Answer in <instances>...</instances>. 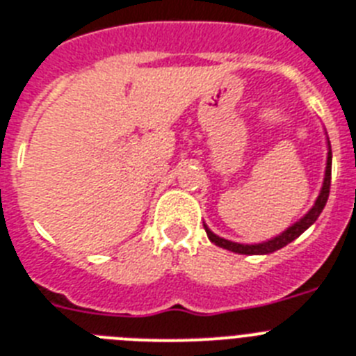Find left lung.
<instances>
[{
  "instance_id": "1",
  "label": "left lung",
  "mask_w": 356,
  "mask_h": 356,
  "mask_svg": "<svg viewBox=\"0 0 356 356\" xmlns=\"http://www.w3.org/2000/svg\"><path fill=\"white\" fill-rule=\"evenodd\" d=\"M327 135V133H325ZM331 163H333V153H331V143H329L327 137V161H325V175H323V183L320 188V193L314 204L309 208V212L300 218L296 223H293L287 230H283L282 234L274 236V238L267 239V241H261V243H236V241H230V239H225L218 234H213L207 223H203L204 230H207L208 239L212 241L213 245H218L221 248H227L230 252L236 254H247V256H261V254H270L276 252L280 248H283L285 245H289L291 241H294L296 238H300L305 230H307L311 225L318 219V216L322 213L323 207L327 203L329 197V188H331Z\"/></svg>"
}]
</instances>
